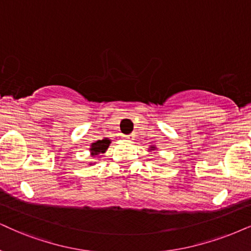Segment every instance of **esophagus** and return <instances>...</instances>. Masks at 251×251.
<instances>
[{
  "label": "esophagus",
  "mask_w": 251,
  "mask_h": 251,
  "mask_svg": "<svg viewBox=\"0 0 251 251\" xmlns=\"http://www.w3.org/2000/svg\"><path fill=\"white\" fill-rule=\"evenodd\" d=\"M124 139L127 141H133L135 139V135L134 134H127V135H124Z\"/></svg>",
  "instance_id": "34e87169"
}]
</instances>
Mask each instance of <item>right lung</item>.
<instances>
[{
	"instance_id": "obj_1",
	"label": "right lung",
	"mask_w": 251,
	"mask_h": 251,
	"mask_svg": "<svg viewBox=\"0 0 251 251\" xmlns=\"http://www.w3.org/2000/svg\"><path fill=\"white\" fill-rule=\"evenodd\" d=\"M110 145V140H107V139H103V140H98L95 142V144L91 145V153L94 155H97L100 153H104V151H106L107 147H109Z\"/></svg>"
}]
</instances>
